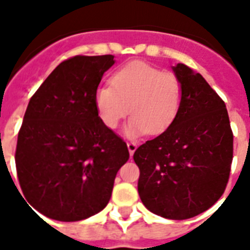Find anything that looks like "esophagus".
Masks as SVG:
<instances>
[{
    "label": "esophagus",
    "instance_id": "1",
    "mask_svg": "<svg viewBox=\"0 0 250 250\" xmlns=\"http://www.w3.org/2000/svg\"><path fill=\"white\" fill-rule=\"evenodd\" d=\"M127 147H128V151H129V155H133L135 154L136 148H137V144H135V142H127Z\"/></svg>",
    "mask_w": 250,
    "mask_h": 250
}]
</instances>
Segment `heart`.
I'll list each match as a JSON object with an SVG mask.
<instances>
[{
    "label": "heart",
    "mask_w": 250,
    "mask_h": 250,
    "mask_svg": "<svg viewBox=\"0 0 250 250\" xmlns=\"http://www.w3.org/2000/svg\"><path fill=\"white\" fill-rule=\"evenodd\" d=\"M112 86H100L95 93L99 118L110 129L132 115L125 135L138 137L146 132L159 135L177 118L183 102V87L174 75L145 62H131L114 73Z\"/></svg>",
    "instance_id": "obj_1"
}]
</instances>
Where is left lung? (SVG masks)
Wrapping results in <instances>:
<instances>
[{"label": "left lung", "instance_id": "obj_1", "mask_svg": "<svg viewBox=\"0 0 250 250\" xmlns=\"http://www.w3.org/2000/svg\"><path fill=\"white\" fill-rule=\"evenodd\" d=\"M183 102L167 129L135 151L138 194L152 213L190 219L213 206L226 188L232 132L225 103L202 75L183 63L171 67Z\"/></svg>", "mask_w": 250, "mask_h": 250}]
</instances>
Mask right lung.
Returning a JSON list of instances; mask_svg holds the SVG:
<instances>
[{"label": "right lung", "mask_w": 250, "mask_h": 250, "mask_svg": "<svg viewBox=\"0 0 250 250\" xmlns=\"http://www.w3.org/2000/svg\"><path fill=\"white\" fill-rule=\"evenodd\" d=\"M114 56H76L58 64L29 102L15 163L25 198L48 219L100 212L129 159L125 142L99 118L95 93Z\"/></svg>", "instance_id": "right-lung-1"}]
</instances>
